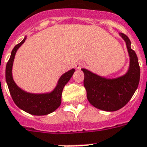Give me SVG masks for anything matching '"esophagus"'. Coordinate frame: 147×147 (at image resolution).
<instances>
[{"label": "esophagus", "instance_id": "esophagus-1", "mask_svg": "<svg viewBox=\"0 0 147 147\" xmlns=\"http://www.w3.org/2000/svg\"><path fill=\"white\" fill-rule=\"evenodd\" d=\"M83 65V64L82 63V62H77V63H76V64H75V67H76V69H80L81 67H82V66Z\"/></svg>", "mask_w": 147, "mask_h": 147}]
</instances>
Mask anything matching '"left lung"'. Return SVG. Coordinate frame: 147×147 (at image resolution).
Here are the masks:
<instances>
[{
    "instance_id": "obj_1",
    "label": "left lung",
    "mask_w": 147,
    "mask_h": 147,
    "mask_svg": "<svg viewBox=\"0 0 147 147\" xmlns=\"http://www.w3.org/2000/svg\"><path fill=\"white\" fill-rule=\"evenodd\" d=\"M120 36L126 43L130 64L125 74L116 78H106L82 68L84 73L83 84L88 101L95 108L102 111H115L123 108L138 87L140 77L138 58L131 48V42L124 33Z\"/></svg>"
}]
</instances>
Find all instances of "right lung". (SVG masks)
Wrapping results in <instances>:
<instances>
[{
  "mask_svg": "<svg viewBox=\"0 0 147 147\" xmlns=\"http://www.w3.org/2000/svg\"><path fill=\"white\" fill-rule=\"evenodd\" d=\"M23 40L16 45L11 51V55L6 66V82L14 103L20 109L33 115H45L55 111L61 103V94L64 86L72 77L75 69L64 73L60 77L56 86L51 92L46 93H31L22 90L16 85L13 78L12 69L13 61L18 49L24 43Z\"/></svg>",
  "mask_w": 147,
  "mask_h": 147,
  "instance_id": "1",
  "label": "right lung"
}]
</instances>
